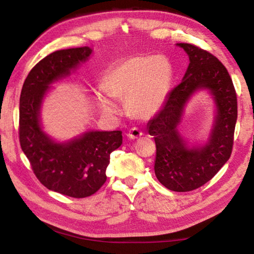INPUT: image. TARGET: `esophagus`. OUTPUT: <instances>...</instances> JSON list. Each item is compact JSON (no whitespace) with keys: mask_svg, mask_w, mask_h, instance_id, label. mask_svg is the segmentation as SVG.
I'll return each mask as SVG.
<instances>
[{"mask_svg":"<svg viewBox=\"0 0 254 254\" xmlns=\"http://www.w3.org/2000/svg\"><path fill=\"white\" fill-rule=\"evenodd\" d=\"M142 135H143V132L137 127H133L127 132V137H130V139H132V140L139 139V137H141Z\"/></svg>","mask_w":254,"mask_h":254,"instance_id":"1","label":"esophagus"}]
</instances>
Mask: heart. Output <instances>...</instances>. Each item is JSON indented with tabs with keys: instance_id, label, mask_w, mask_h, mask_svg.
I'll use <instances>...</instances> for the list:
<instances>
[{
	"instance_id": "1",
	"label": "heart",
	"mask_w": 254,
	"mask_h": 254,
	"mask_svg": "<svg viewBox=\"0 0 254 254\" xmlns=\"http://www.w3.org/2000/svg\"><path fill=\"white\" fill-rule=\"evenodd\" d=\"M171 69L165 59L154 56L132 57L106 72L103 88L110 96L127 97V109L139 118H149L160 109L168 95ZM102 110L115 113L118 106L109 97L98 95Z\"/></svg>"
}]
</instances>
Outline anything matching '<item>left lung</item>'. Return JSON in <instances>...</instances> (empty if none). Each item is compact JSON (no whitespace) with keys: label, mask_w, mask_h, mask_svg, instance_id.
Wrapping results in <instances>:
<instances>
[{"label":"left lung","mask_w":254,"mask_h":254,"mask_svg":"<svg viewBox=\"0 0 254 254\" xmlns=\"http://www.w3.org/2000/svg\"><path fill=\"white\" fill-rule=\"evenodd\" d=\"M189 56L182 83L169 93L160 112L148 123L154 136V173L174 191H190L203 186L229 160L238 119V98L231 76L214 55L190 44H178ZM208 88L218 105L217 121L208 145L188 149L177 131L184 103L196 89Z\"/></svg>","instance_id":"8db88e82"}]
</instances>
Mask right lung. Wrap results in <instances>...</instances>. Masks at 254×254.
I'll use <instances>...</instances> for the list:
<instances>
[{
    "instance_id": "obj_1",
    "label": "right lung",
    "mask_w": 254,
    "mask_h": 254,
    "mask_svg": "<svg viewBox=\"0 0 254 254\" xmlns=\"http://www.w3.org/2000/svg\"><path fill=\"white\" fill-rule=\"evenodd\" d=\"M92 54L88 47L57 50L30 70L20 95L19 140L33 174L50 190L85 198L106 182L110 154L122 144V131H92L68 143H56L39 124L48 86L69 75Z\"/></svg>"
}]
</instances>
